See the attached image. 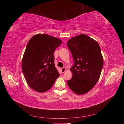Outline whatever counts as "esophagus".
I'll return each instance as SVG.
<instances>
[{
  "label": "esophagus",
  "mask_w": 124,
  "mask_h": 124,
  "mask_svg": "<svg viewBox=\"0 0 124 124\" xmlns=\"http://www.w3.org/2000/svg\"><path fill=\"white\" fill-rule=\"evenodd\" d=\"M66 68H65V67H63V68H61V71L63 73L66 72Z\"/></svg>",
  "instance_id": "esophagus-1"
}]
</instances>
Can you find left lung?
I'll return each mask as SVG.
<instances>
[{"label": "left lung", "instance_id": "8db88e82", "mask_svg": "<svg viewBox=\"0 0 124 124\" xmlns=\"http://www.w3.org/2000/svg\"><path fill=\"white\" fill-rule=\"evenodd\" d=\"M72 54L73 77L67 81L78 95L90 91L97 83L103 66V60L97 41L85 34L73 37L67 43Z\"/></svg>", "mask_w": 124, "mask_h": 124}]
</instances>
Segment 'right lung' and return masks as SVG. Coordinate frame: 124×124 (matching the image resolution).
<instances>
[{
    "label": "right lung",
    "instance_id": "add662e5",
    "mask_svg": "<svg viewBox=\"0 0 124 124\" xmlns=\"http://www.w3.org/2000/svg\"><path fill=\"white\" fill-rule=\"evenodd\" d=\"M61 43V40L46 34L35 35L27 43L22 70L28 86L35 91H48L60 76L54 53Z\"/></svg>",
    "mask_w": 124,
    "mask_h": 124
}]
</instances>
